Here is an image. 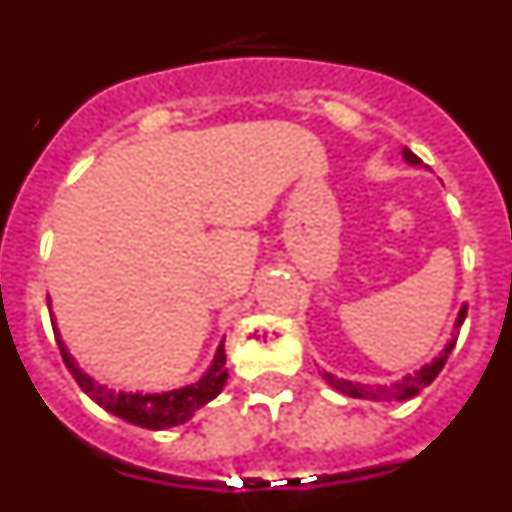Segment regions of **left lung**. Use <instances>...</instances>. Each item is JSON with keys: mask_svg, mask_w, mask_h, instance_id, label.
<instances>
[{"mask_svg": "<svg viewBox=\"0 0 512 512\" xmlns=\"http://www.w3.org/2000/svg\"><path fill=\"white\" fill-rule=\"evenodd\" d=\"M402 158H405V164L420 166V158L415 156L413 151H408V148H402ZM464 318H467V305H461L459 315H456V323H454L456 333L451 336V341L443 346L441 354H438L436 359L431 361V364L420 366L418 372L408 374V377H402L400 382L390 384V387H387V384L351 382V379H341V377H336V374H330V372H323V379L330 384V387H333V390L341 392V395H346V397H359V400H377V402L379 400H382V402H387V400H397V402L410 400V397L420 395V392H423V387H428V384H431L433 379L438 377V372H441L443 364H446V359H449L451 348L456 346V336H459V328H461V323H464Z\"/></svg>", "mask_w": 512, "mask_h": 512, "instance_id": "left-lung-1", "label": "left lung"}]
</instances>
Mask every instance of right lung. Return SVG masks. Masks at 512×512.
Here are the masks:
<instances>
[{"label":"right lung","mask_w":512,"mask_h":512,"mask_svg":"<svg viewBox=\"0 0 512 512\" xmlns=\"http://www.w3.org/2000/svg\"><path fill=\"white\" fill-rule=\"evenodd\" d=\"M53 315V312H51ZM53 333H56L58 348H61V356L69 366V372L74 374L76 384L81 390L87 392L99 408H104L107 413L117 415L125 423L140 425V428H148V431H166V428H174V425H182L192 418L200 408H205L207 402L215 400L220 392H223L225 382H228V369H225V346L220 341L215 351V359L207 366V372L202 374L197 382L184 384V387H176L169 392H115L110 390L107 384H99L97 379L89 377L84 369H79L74 356L69 354V348L63 343L61 333H58L56 318H51Z\"/></svg>","instance_id":"right-lung-1"}]
</instances>
